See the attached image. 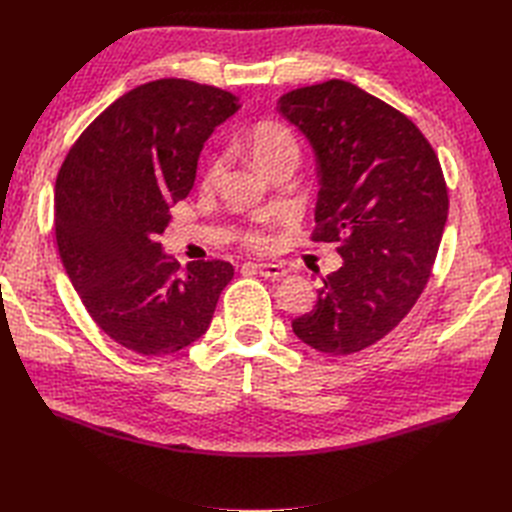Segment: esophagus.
<instances>
[{
	"label": "esophagus",
	"mask_w": 512,
	"mask_h": 512,
	"mask_svg": "<svg viewBox=\"0 0 512 512\" xmlns=\"http://www.w3.org/2000/svg\"><path fill=\"white\" fill-rule=\"evenodd\" d=\"M254 269H256L262 277H267V280H273V282L282 280V277L288 273L282 265H271V262H260V265H254Z\"/></svg>",
	"instance_id": "esophagus-1"
}]
</instances>
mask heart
<instances>
[{
	"instance_id": "heart-1",
	"label": "heart",
	"mask_w": 512,
	"mask_h": 512,
	"mask_svg": "<svg viewBox=\"0 0 512 512\" xmlns=\"http://www.w3.org/2000/svg\"><path fill=\"white\" fill-rule=\"evenodd\" d=\"M245 145L250 149L254 160L258 162L260 168H265L267 173L284 160H299V145L294 134L282 126V123H273V121H260L245 136ZM226 156L224 153H215V156L209 160L207 170H205V183H215L226 170ZM241 241L247 247H254V250H269L273 245V235H271V224L269 222H258L250 228L243 230Z\"/></svg>"
}]
</instances>
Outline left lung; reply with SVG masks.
I'll return each mask as SVG.
<instances>
[{"label": "left lung", "mask_w": 512, "mask_h": 512, "mask_svg": "<svg viewBox=\"0 0 512 512\" xmlns=\"http://www.w3.org/2000/svg\"><path fill=\"white\" fill-rule=\"evenodd\" d=\"M277 104L316 151L312 241L344 258L292 331L324 354L361 352L408 316L429 282L448 215L440 160L412 119L348 81L294 89Z\"/></svg>", "instance_id": "1"}]
</instances>
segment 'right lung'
Segmentation results:
<instances>
[{"label":"right lung","instance_id":"obj_1","mask_svg":"<svg viewBox=\"0 0 512 512\" xmlns=\"http://www.w3.org/2000/svg\"><path fill=\"white\" fill-rule=\"evenodd\" d=\"M237 108L230 91L194 81L138 85L89 123L59 168L61 262L91 320L123 348L164 356L190 346L235 275L226 260L181 269L160 235L192 190L200 149Z\"/></svg>","mask_w":512,"mask_h":512}]
</instances>
